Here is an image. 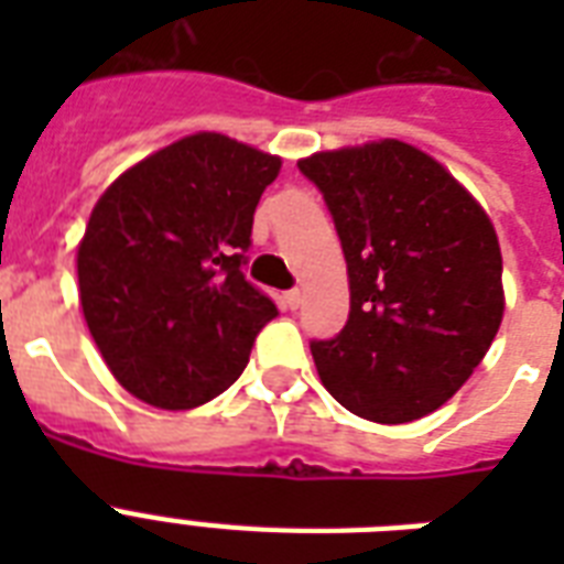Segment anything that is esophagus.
Wrapping results in <instances>:
<instances>
[{
    "label": "esophagus",
    "instance_id": "obj_1",
    "mask_svg": "<svg viewBox=\"0 0 564 564\" xmlns=\"http://www.w3.org/2000/svg\"><path fill=\"white\" fill-rule=\"evenodd\" d=\"M301 301H304V295H301V290H290L283 292V307L286 310H299Z\"/></svg>",
    "mask_w": 564,
    "mask_h": 564
}]
</instances>
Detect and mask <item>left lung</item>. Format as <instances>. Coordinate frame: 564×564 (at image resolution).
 Instances as JSON below:
<instances>
[{"instance_id": "obj_1", "label": "left lung", "mask_w": 564, "mask_h": 564, "mask_svg": "<svg viewBox=\"0 0 564 564\" xmlns=\"http://www.w3.org/2000/svg\"><path fill=\"white\" fill-rule=\"evenodd\" d=\"M343 242L351 313L313 339L345 410L406 424L471 377L503 318V260L489 216L430 154L380 140L299 161Z\"/></svg>"}]
</instances>
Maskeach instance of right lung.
Here are the masks:
<instances>
[{
    "mask_svg": "<svg viewBox=\"0 0 564 564\" xmlns=\"http://www.w3.org/2000/svg\"><path fill=\"white\" fill-rule=\"evenodd\" d=\"M281 158L193 134L119 175L78 246L82 310L119 383L163 410L228 389L278 307L248 281L251 225Z\"/></svg>",
    "mask_w": 564,
    "mask_h": 564,
    "instance_id": "1",
    "label": "right lung"
}]
</instances>
